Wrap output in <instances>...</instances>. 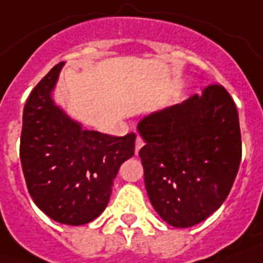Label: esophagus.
I'll list each match as a JSON object with an SVG mask.
<instances>
[{"label":"esophagus","mask_w":263,"mask_h":263,"mask_svg":"<svg viewBox=\"0 0 263 263\" xmlns=\"http://www.w3.org/2000/svg\"><path fill=\"white\" fill-rule=\"evenodd\" d=\"M144 139H142V138L141 137H137V139H135V152H139V149H141V148H142V146H144Z\"/></svg>","instance_id":"1"}]
</instances>
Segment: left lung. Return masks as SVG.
Instances as JSON below:
<instances>
[{
	"instance_id": "left-lung-1",
	"label": "left lung",
	"mask_w": 263,
	"mask_h": 263,
	"mask_svg": "<svg viewBox=\"0 0 263 263\" xmlns=\"http://www.w3.org/2000/svg\"><path fill=\"white\" fill-rule=\"evenodd\" d=\"M145 188L166 223L194 227L227 199L242 158L238 109L219 84L138 124Z\"/></svg>"
}]
</instances>
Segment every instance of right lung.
I'll use <instances>...</instances> for the list:
<instances>
[{
    "mask_svg": "<svg viewBox=\"0 0 263 263\" xmlns=\"http://www.w3.org/2000/svg\"><path fill=\"white\" fill-rule=\"evenodd\" d=\"M64 62L29 93L24 106L20 158L32 201L51 219L84 225L106 208L121 163L135 152V138L82 129L55 105L51 92Z\"/></svg>",
    "mask_w": 263,
    "mask_h": 263,
    "instance_id": "1",
    "label": "right lung"
}]
</instances>
